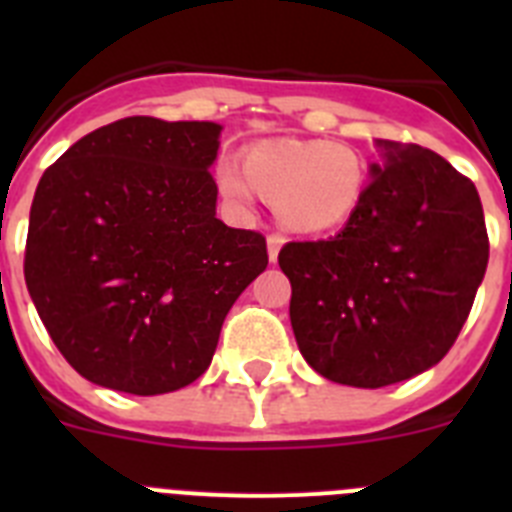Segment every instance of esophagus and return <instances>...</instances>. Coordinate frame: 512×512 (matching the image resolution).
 I'll use <instances>...</instances> for the list:
<instances>
[{
	"instance_id": "obj_1",
	"label": "esophagus",
	"mask_w": 512,
	"mask_h": 512,
	"mask_svg": "<svg viewBox=\"0 0 512 512\" xmlns=\"http://www.w3.org/2000/svg\"><path fill=\"white\" fill-rule=\"evenodd\" d=\"M284 241H287V238H284L282 233H271L269 238H266V246H269V261H271V264H274V261H277L279 248L284 246Z\"/></svg>"
}]
</instances>
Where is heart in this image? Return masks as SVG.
<instances>
[{"label": "heart", "instance_id": "1", "mask_svg": "<svg viewBox=\"0 0 512 512\" xmlns=\"http://www.w3.org/2000/svg\"><path fill=\"white\" fill-rule=\"evenodd\" d=\"M241 166L243 174L230 161L217 169L225 200L248 210L256 189L271 200L279 223L302 235L341 230L369 189L364 153L346 140H264L243 153Z\"/></svg>", "mask_w": 512, "mask_h": 512}]
</instances>
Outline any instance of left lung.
Returning a JSON list of instances; mask_svg holds the SVG:
<instances>
[{
	"instance_id": "left-lung-1",
	"label": "left lung",
	"mask_w": 512,
	"mask_h": 512,
	"mask_svg": "<svg viewBox=\"0 0 512 512\" xmlns=\"http://www.w3.org/2000/svg\"><path fill=\"white\" fill-rule=\"evenodd\" d=\"M384 164L354 220L279 251L300 354L325 379L377 390L449 354L485 279L477 187L438 153L377 140Z\"/></svg>"
}]
</instances>
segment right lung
Instances as JSON below:
<instances>
[{"label":"right lung","instance_id":"right-lung-1","mask_svg":"<svg viewBox=\"0 0 512 512\" xmlns=\"http://www.w3.org/2000/svg\"><path fill=\"white\" fill-rule=\"evenodd\" d=\"M217 122L125 117L45 169L25 282L63 359L99 387L164 395L202 377L266 238L215 217Z\"/></svg>","mask_w":512,"mask_h":512}]
</instances>
